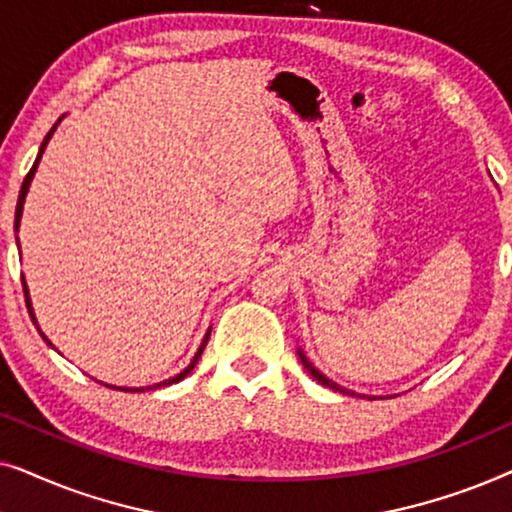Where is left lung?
Segmentation results:
<instances>
[{
    "label": "left lung",
    "instance_id": "left-lung-1",
    "mask_svg": "<svg viewBox=\"0 0 512 512\" xmlns=\"http://www.w3.org/2000/svg\"><path fill=\"white\" fill-rule=\"evenodd\" d=\"M298 356H300V361H303V366H305V370H307V373H310V375L314 377V380H317L319 384H324V387H328V389H333V391H340V394H352V396H359V394H354V391H349V389H345V387H340V384H335L333 380H328V377H326V375H321V373H319V370L312 366V363H310V359H307V356L303 354V349H298ZM368 398H370V401H373V398H375V396H368Z\"/></svg>",
    "mask_w": 512,
    "mask_h": 512
}]
</instances>
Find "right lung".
Returning a JSON list of instances; mask_svg holds the SVG:
<instances>
[{
	"label": "right lung",
	"instance_id": "obj_1",
	"mask_svg": "<svg viewBox=\"0 0 512 512\" xmlns=\"http://www.w3.org/2000/svg\"><path fill=\"white\" fill-rule=\"evenodd\" d=\"M60 123V121H58ZM55 123V125H58ZM55 125L51 128V132H48L46 135V139L44 142H41V149H39V156H37V160H34V165H32V170L27 172V177H25V181H23V186H20V195H18V205H16V230H18V226H20V216H23V205H25V195H27V191H30V184H32V177H34V172H37V165H39V160H41V153H44V149H46V144H48V139H51V135L55 132ZM23 291H25V303H27V312H30V317H32V321H34V326H37V331L41 333V328H39V324H37V319H34V312H32V303H30V293H27V284L23 282ZM209 333H212V328H209V331L205 333V340H202V345H200V349L198 352H195V356H193V361L188 363V366L181 370L179 375H174V377H170V380H163V382H158V384H153V387H114V384H104V387H109V389H121V391H149V389H158V387H167V384H177V382H181L184 380V377L191 373V370L195 368V363H198V359H200V354H202V349H205V345H207V340H209ZM41 338H44L48 345H51V340L46 338L44 333H41ZM53 347V345H51ZM102 384V382H100Z\"/></svg>",
	"mask_w": 512,
	"mask_h": 512
}]
</instances>
